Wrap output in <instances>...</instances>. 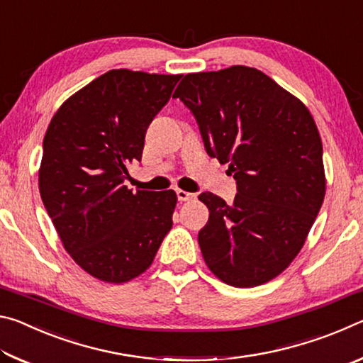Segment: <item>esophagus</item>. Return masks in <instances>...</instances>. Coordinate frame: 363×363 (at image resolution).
Instances as JSON below:
<instances>
[{
	"instance_id": "esophagus-1",
	"label": "esophagus",
	"mask_w": 363,
	"mask_h": 363,
	"mask_svg": "<svg viewBox=\"0 0 363 363\" xmlns=\"http://www.w3.org/2000/svg\"><path fill=\"white\" fill-rule=\"evenodd\" d=\"M176 195H177V200H179V201H190V200L195 199V194L186 192V190H181V189L176 190Z\"/></svg>"
}]
</instances>
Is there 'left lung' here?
<instances>
[{"label": "left lung", "instance_id": "8db88e82", "mask_svg": "<svg viewBox=\"0 0 363 363\" xmlns=\"http://www.w3.org/2000/svg\"><path fill=\"white\" fill-rule=\"evenodd\" d=\"M179 97L208 155L229 163L237 195L210 210L199 232L206 266L224 284L251 288L277 277L303 248L325 199L322 139L307 107L257 69L189 73Z\"/></svg>", "mask_w": 363, "mask_h": 363}]
</instances>
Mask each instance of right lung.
I'll list each match as a JSON object with an SVG mask.
<instances>
[{"instance_id": "add662e5", "label": "right lung", "mask_w": 363, "mask_h": 363, "mask_svg": "<svg viewBox=\"0 0 363 363\" xmlns=\"http://www.w3.org/2000/svg\"><path fill=\"white\" fill-rule=\"evenodd\" d=\"M181 77L110 70L70 96L48 126L41 200L67 253L102 281L139 277L173 227L174 190L133 194L125 179Z\"/></svg>"}]
</instances>
